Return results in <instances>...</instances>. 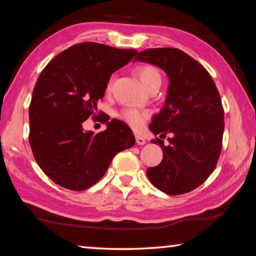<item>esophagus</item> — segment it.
<instances>
[{
  "label": "esophagus",
  "instance_id": "34e87169",
  "mask_svg": "<svg viewBox=\"0 0 256 256\" xmlns=\"http://www.w3.org/2000/svg\"><path fill=\"white\" fill-rule=\"evenodd\" d=\"M136 144L138 146H142V144H146V138L144 136H138V134L136 136Z\"/></svg>",
  "mask_w": 256,
  "mask_h": 256
}]
</instances>
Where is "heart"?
Instances as JSON below:
<instances>
[{
  "label": "heart",
  "instance_id": "heart-1",
  "mask_svg": "<svg viewBox=\"0 0 256 256\" xmlns=\"http://www.w3.org/2000/svg\"><path fill=\"white\" fill-rule=\"evenodd\" d=\"M136 74L140 79L142 86L146 89L154 84H162V76L157 68L151 66H142L136 68ZM112 84V79L110 80L107 86V89L110 90ZM149 112L138 110V108H125L120 114V118L126 123L130 128H132L136 131H138L144 128L146 120L149 118Z\"/></svg>",
  "mask_w": 256,
  "mask_h": 256
}]
</instances>
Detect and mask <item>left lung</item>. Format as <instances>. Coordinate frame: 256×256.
Wrapping results in <instances>:
<instances>
[{"label": "left lung", "instance_id": "8db88e82", "mask_svg": "<svg viewBox=\"0 0 256 256\" xmlns=\"http://www.w3.org/2000/svg\"><path fill=\"white\" fill-rule=\"evenodd\" d=\"M134 60L160 68L170 80L166 100L149 128L154 136L172 133V138L170 146L152 140L164 158L146 175L164 193H188L210 176L222 152L224 122L218 89L209 72L183 50L150 48Z\"/></svg>", "mask_w": 256, "mask_h": 256}]
</instances>
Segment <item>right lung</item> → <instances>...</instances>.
<instances>
[{
  "label": "right lung",
  "instance_id": "1",
  "mask_svg": "<svg viewBox=\"0 0 256 256\" xmlns=\"http://www.w3.org/2000/svg\"><path fill=\"white\" fill-rule=\"evenodd\" d=\"M136 53L86 42L55 56L42 71L29 107V142L54 183L72 190L88 188L105 175L116 154L136 144L122 120H105L106 130L96 134L82 125L97 110L110 76Z\"/></svg>",
  "mask_w": 256,
  "mask_h": 256
}]
</instances>
